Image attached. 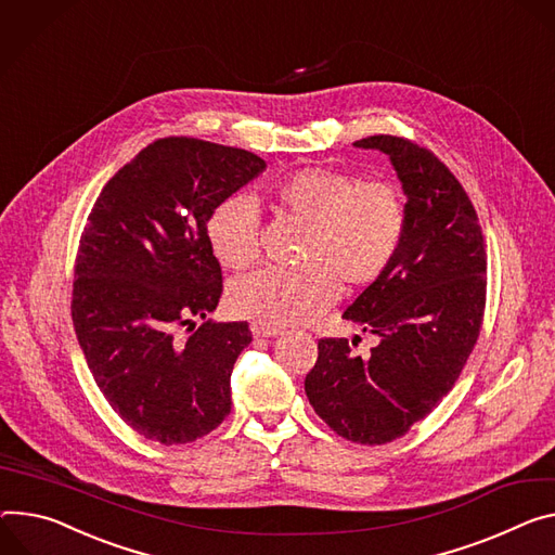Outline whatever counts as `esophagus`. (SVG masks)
<instances>
[{
	"label": "esophagus",
	"mask_w": 555,
	"mask_h": 555,
	"mask_svg": "<svg viewBox=\"0 0 555 555\" xmlns=\"http://www.w3.org/2000/svg\"><path fill=\"white\" fill-rule=\"evenodd\" d=\"M251 332H255V336H263V338H274V336H279V334H281L279 330L263 327V325H255V327H251Z\"/></svg>",
	"instance_id": "esophagus-1"
}]
</instances>
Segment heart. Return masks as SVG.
<instances>
[{
	"mask_svg": "<svg viewBox=\"0 0 555 555\" xmlns=\"http://www.w3.org/2000/svg\"><path fill=\"white\" fill-rule=\"evenodd\" d=\"M272 204L308 225L300 270H259L230 285L236 317L283 330L312 321L347 289L376 283L393 263L405 234V204L396 185L323 168H300L272 188ZM259 208L249 196H230L208 219L215 257L234 270L259 257Z\"/></svg>",
	"mask_w": 555,
	"mask_h": 555,
	"instance_id": "1",
	"label": "heart"
}]
</instances>
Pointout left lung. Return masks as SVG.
I'll use <instances>...</instances> for the list:
<instances>
[{
	"label": "left lung",
	"instance_id": "8db88e82",
	"mask_svg": "<svg viewBox=\"0 0 555 555\" xmlns=\"http://www.w3.org/2000/svg\"><path fill=\"white\" fill-rule=\"evenodd\" d=\"M354 145L389 157L408 196L405 234L389 270L343 312L378 345L363 359L354 340L321 338L306 393L338 436L385 444L461 376L480 334L487 251L467 192L429 150L389 134Z\"/></svg>",
	"mask_w": 555,
	"mask_h": 555
}]
</instances>
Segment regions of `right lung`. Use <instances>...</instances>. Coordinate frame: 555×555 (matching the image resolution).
I'll return each instance as SVG.
<instances>
[{
  "label": "right lung",
  "mask_w": 555,
  "mask_h": 555,
  "mask_svg": "<svg viewBox=\"0 0 555 555\" xmlns=\"http://www.w3.org/2000/svg\"><path fill=\"white\" fill-rule=\"evenodd\" d=\"M263 170L247 150L168 137L143 147L94 201L73 323L96 387L150 440L192 442L230 414L232 367L251 332L206 319L223 289L208 219ZM185 324L193 334L181 339Z\"/></svg>",
  "instance_id": "add662e5"
}]
</instances>
